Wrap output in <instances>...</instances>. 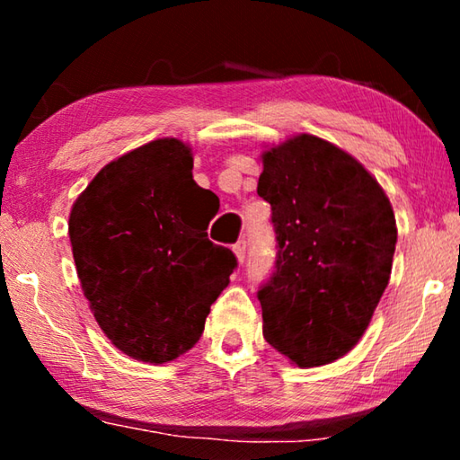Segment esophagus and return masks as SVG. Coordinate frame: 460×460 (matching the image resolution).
I'll use <instances>...</instances> for the list:
<instances>
[{
    "label": "esophagus",
    "instance_id": "1",
    "mask_svg": "<svg viewBox=\"0 0 460 460\" xmlns=\"http://www.w3.org/2000/svg\"><path fill=\"white\" fill-rule=\"evenodd\" d=\"M233 253H235V258L239 263L245 261V255H247V243L245 241H237L235 245H233Z\"/></svg>",
    "mask_w": 460,
    "mask_h": 460
}]
</instances>
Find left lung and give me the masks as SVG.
Here are the masks:
<instances>
[{
  "label": "left lung",
  "mask_w": 460,
  "mask_h": 460,
  "mask_svg": "<svg viewBox=\"0 0 460 460\" xmlns=\"http://www.w3.org/2000/svg\"><path fill=\"white\" fill-rule=\"evenodd\" d=\"M276 270L260 288L263 337L298 367L359 342L389 282L398 241L384 189L326 139L300 134L263 152Z\"/></svg>",
  "instance_id": "obj_1"
}]
</instances>
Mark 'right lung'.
Returning a JSON list of instances; mask_svg holds the SVG:
<instances>
[{
    "label": "right lung",
    "instance_id": "obj_1",
    "mask_svg": "<svg viewBox=\"0 0 460 460\" xmlns=\"http://www.w3.org/2000/svg\"><path fill=\"white\" fill-rule=\"evenodd\" d=\"M205 199L190 147L162 137L109 162L75 200L68 237L81 288L131 359L158 365L192 349L229 284L237 260L208 241Z\"/></svg>",
    "mask_w": 460,
    "mask_h": 460
}]
</instances>
